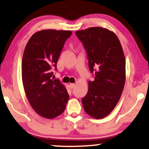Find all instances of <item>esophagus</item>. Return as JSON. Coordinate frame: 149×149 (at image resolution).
Here are the masks:
<instances>
[{
    "label": "esophagus",
    "mask_w": 149,
    "mask_h": 149,
    "mask_svg": "<svg viewBox=\"0 0 149 149\" xmlns=\"http://www.w3.org/2000/svg\"><path fill=\"white\" fill-rule=\"evenodd\" d=\"M75 85H75L74 83H70V84H69V87H70V89H73V88H74Z\"/></svg>",
    "instance_id": "esophagus-1"
}]
</instances>
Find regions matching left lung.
Wrapping results in <instances>:
<instances>
[{
	"label": "left lung",
	"instance_id": "left-lung-1",
	"mask_svg": "<svg viewBox=\"0 0 149 149\" xmlns=\"http://www.w3.org/2000/svg\"><path fill=\"white\" fill-rule=\"evenodd\" d=\"M76 34L87 51L94 81L88 82V92L82 99L86 113L100 119L113 111L125 82V58L115 32L102 27L78 30Z\"/></svg>",
	"mask_w": 149,
	"mask_h": 149
}]
</instances>
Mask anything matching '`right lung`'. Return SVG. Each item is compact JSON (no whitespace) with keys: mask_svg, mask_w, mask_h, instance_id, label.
Returning a JSON list of instances; mask_svg holds the SVG:
<instances>
[{"mask_svg":"<svg viewBox=\"0 0 149 149\" xmlns=\"http://www.w3.org/2000/svg\"><path fill=\"white\" fill-rule=\"evenodd\" d=\"M70 30H42L32 35L22 58V77L28 102L38 115L54 119L64 111L69 95L60 81L51 79Z\"/></svg>","mask_w":149,"mask_h":149,"instance_id":"obj_1","label":"right lung"}]
</instances>
